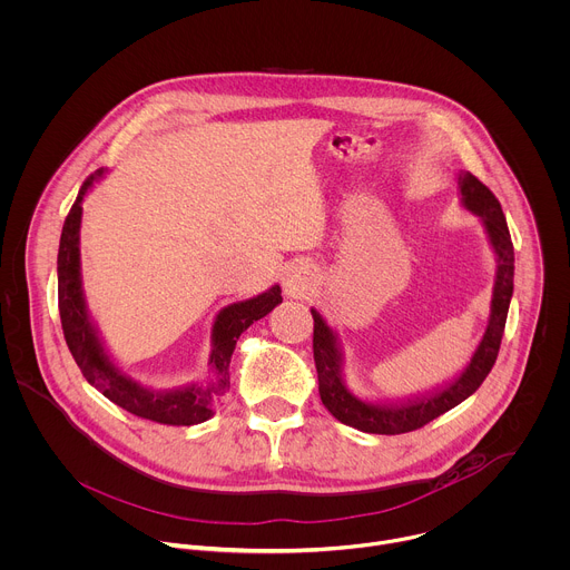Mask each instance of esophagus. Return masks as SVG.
I'll use <instances>...</instances> for the list:
<instances>
[{"label": "esophagus", "instance_id": "esophagus-1", "mask_svg": "<svg viewBox=\"0 0 570 570\" xmlns=\"http://www.w3.org/2000/svg\"><path fill=\"white\" fill-rule=\"evenodd\" d=\"M315 286V271L308 264H293L284 273V293L293 299H304Z\"/></svg>", "mask_w": 570, "mask_h": 570}]
</instances>
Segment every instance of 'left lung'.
I'll list each match as a JSON object with an SVG mask.
<instances>
[{
  "mask_svg": "<svg viewBox=\"0 0 570 570\" xmlns=\"http://www.w3.org/2000/svg\"><path fill=\"white\" fill-rule=\"evenodd\" d=\"M458 193H460L462 206L482 219L484 233L495 253L498 268H495V284H493V299H491L487 333L480 346L475 348L471 364L462 371V375L455 382L413 402L373 404V402L360 400L348 389L344 377L346 362H344L340 337L328 326L324 315L317 308H311L315 320L313 355L317 366L320 397H322V404L331 411V415L346 426H353L364 433H375V435H400V433L422 429L424 424L433 422L435 417L444 415L446 411L455 409L466 397H471L482 386V382L487 380V375L491 373L498 360V351L502 344L507 315L513 297V275H515L513 242H511V233H509L507 217L502 213L500 202L475 175H471L469 170H462L458 179Z\"/></svg>",
  "mask_w": 570,
  "mask_h": 570,
  "instance_id": "1",
  "label": "left lung"
}]
</instances>
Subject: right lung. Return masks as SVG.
I'll use <instances>...</instances> for the list:
<instances>
[{
    "instance_id": "obj_1",
    "label": "right lung",
    "mask_w": 570,
    "mask_h": 570,
    "mask_svg": "<svg viewBox=\"0 0 570 570\" xmlns=\"http://www.w3.org/2000/svg\"><path fill=\"white\" fill-rule=\"evenodd\" d=\"M106 173L108 168H99L83 181L61 228L57 253V295L66 344L86 382L124 411L170 426L202 424L215 415L224 402L226 391L230 389L228 366L239 335L253 322L266 317L277 304H282V288L275 284L250 299L224 306L215 315L208 355L210 375L206 380L175 389H153L137 382L126 371H121V366L108 353L99 328L88 313L81 286V202Z\"/></svg>"
}]
</instances>
